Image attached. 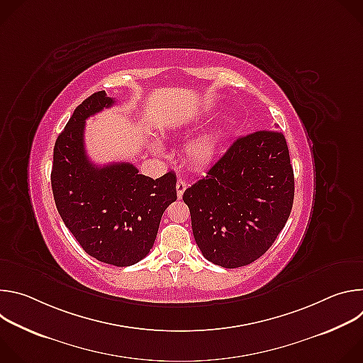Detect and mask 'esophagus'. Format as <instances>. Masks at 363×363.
Segmentation results:
<instances>
[{"label": "esophagus", "mask_w": 363, "mask_h": 363, "mask_svg": "<svg viewBox=\"0 0 363 363\" xmlns=\"http://www.w3.org/2000/svg\"><path fill=\"white\" fill-rule=\"evenodd\" d=\"M185 189H186V182L182 181V179H178V182H177V195H178L179 199L182 198Z\"/></svg>", "instance_id": "1"}]
</instances>
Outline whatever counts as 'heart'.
Segmentation results:
<instances>
[{
  "label": "heart",
  "mask_w": 363,
  "mask_h": 363,
  "mask_svg": "<svg viewBox=\"0 0 363 363\" xmlns=\"http://www.w3.org/2000/svg\"><path fill=\"white\" fill-rule=\"evenodd\" d=\"M152 147L160 150V143L153 142ZM220 147V133L218 132H206L196 138H194L185 147L186 160L194 167H206L210 165L216 157Z\"/></svg>",
  "instance_id": "b5f03b06"
}]
</instances>
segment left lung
I'll use <instances>...</instances> for the list:
<instances>
[{
  "mask_svg": "<svg viewBox=\"0 0 363 363\" xmlns=\"http://www.w3.org/2000/svg\"><path fill=\"white\" fill-rule=\"evenodd\" d=\"M293 198L289 147L277 130L238 138L182 196L202 255L225 269L251 264L272 247Z\"/></svg>",
  "mask_w": 363,
  "mask_h": 363,
  "instance_id": "8db88e82",
  "label": "left lung"
}]
</instances>
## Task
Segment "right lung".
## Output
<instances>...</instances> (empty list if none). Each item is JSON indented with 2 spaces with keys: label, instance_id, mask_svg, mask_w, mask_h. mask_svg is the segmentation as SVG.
<instances>
[{
  "label": "right lung",
  "instance_id": "add662e5",
  "mask_svg": "<svg viewBox=\"0 0 363 363\" xmlns=\"http://www.w3.org/2000/svg\"><path fill=\"white\" fill-rule=\"evenodd\" d=\"M112 105L115 99L101 90L76 108L55 145L51 188L82 248L101 263L126 267L153 247L164 211L177 201V177L171 171L152 179L129 162L97 167L87 158L84 122Z\"/></svg>",
  "mask_w": 363,
  "mask_h": 363
}]
</instances>
